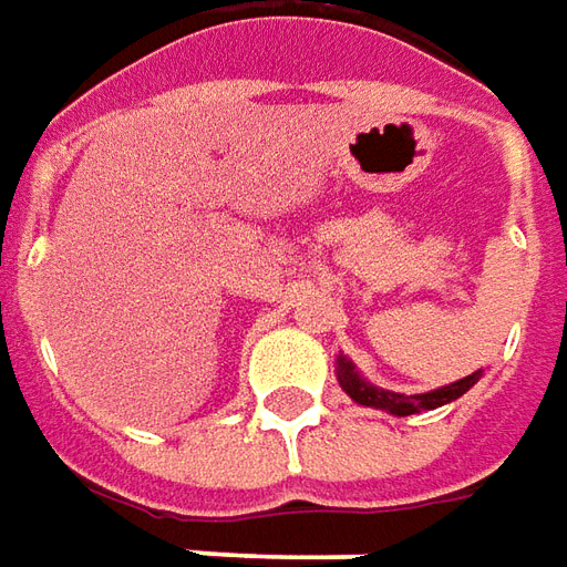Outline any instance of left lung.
Wrapping results in <instances>:
<instances>
[{
	"instance_id": "8db88e82",
	"label": "left lung",
	"mask_w": 567,
	"mask_h": 567,
	"mask_svg": "<svg viewBox=\"0 0 567 567\" xmlns=\"http://www.w3.org/2000/svg\"><path fill=\"white\" fill-rule=\"evenodd\" d=\"M334 375H338L341 391H344L353 403H360V406H372V410H381V413L391 415H415L460 400L468 388H475L477 381H481L484 369H477V372H472V375H465V379L460 381H453V384L425 391V394H400V391H388V388H379V384L365 381L363 375H360V369L353 365V360L344 357V353L334 360Z\"/></svg>"
}]
</instances>
